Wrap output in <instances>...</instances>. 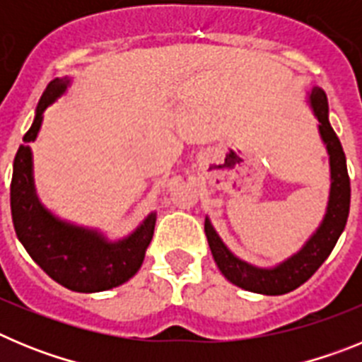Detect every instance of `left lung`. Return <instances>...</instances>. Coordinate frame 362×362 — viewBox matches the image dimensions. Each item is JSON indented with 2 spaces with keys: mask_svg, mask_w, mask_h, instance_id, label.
<instances>
[{
  "mask_svg": "<svg viewBox=\"0 0 362 362\" xmlns=\"http://www.w3.org/2000/svg\"><path fill=\"white\" fill-rule=\"evenodd\" d=\"M308 105L317 119L319 136L328 153L330 192H328L325 216L305 245L296 254L274 267H255L233 254L219 238L210 217L206 216L204 219V233L217 268L230 283L248 292L283 296L299 288L325 263L346 226L348 212H350V177L346 170V158L328 119V99L321 86H312V90L308 92Z\"/></svg>",
  "mask_w": 362,
  "mask_h": 362,
  "instance_id": "8db88e82",
  "label": "left lung"
}]
</instances>
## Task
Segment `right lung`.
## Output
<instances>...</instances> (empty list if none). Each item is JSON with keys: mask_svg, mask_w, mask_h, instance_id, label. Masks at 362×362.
<instances>
[{"mask_svg": "<svg viewBox=\"0 0 362 362\" xmlns=\"http://www.w3.org/2000/svg\"><path fill=\"white\" fill-rule=\"evenodd\" d=\"M70 81L65 76L47 85L32 127L16 153L11 183L12 221L25 250L47 276L72 292H105L127 283L141 268L158 214L150 212L134 232L112 241L101 230L62 219L40 201L30 143L40 134L43 112L65 94Z\"/></svg>", "mask_w": 362, "mask_h": 362, "instance_id": "add662e5", "label": "right lung"}]
</instances>
